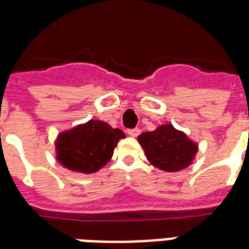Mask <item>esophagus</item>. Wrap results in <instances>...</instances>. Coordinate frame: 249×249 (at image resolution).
Wrapping results in <instances>:
<instances>
[{
    "label": "esophagus",
    "mask_w": 249,
    "mask_h": 249,
    "mask_svg": "<svg viewBox=\"0 0 249 249\" xmlns=\"http://www.w3.org/2000/svg\"><path fill=\"white\" fill-rule=\"evenodd\" d=\"M127 134H128L130 137L135 138L141 134V130H139V128H131V130H128V131H127Z\"/></svg>",
    "instance_id": "1"
}]
</instances>
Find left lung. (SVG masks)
<instances>
[{"mask_svg": "<svg viewBox=\"0 0 249 249\" xmlns=\"http://www.w3.org/2000/svg\"><path fill=\"white\" fill-rule=\"evenodd\" d=\"M138 142L152 166L167 172H177L191 166L199 146L186 132L177 130L171 123L158 126L154 131L142 132Z\"/></svg>", "mask_w": 249, "mask_h": 249, "instance_id": "left-lung-1", "label": "left lung"}]
</instances>
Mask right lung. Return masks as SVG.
<instances>
[{
  "mask_svg": "<svg viewBox=\"0 0 249 249\" xmlns=\"http://www.w3.org/2000/svg\"><path fill=\"white\" fill-rule=\"evenodd\" d=\"M126 138L121 128H112L103 121L90 119L58 134L55 158L72 172L94 174L110 162L118 142Z\"/></svg>",
  "mask_w": 249,
  "mask_h": 249,
  "instance_id": "add662e5",
  "label": "right lung"
}]
</instances>
